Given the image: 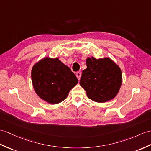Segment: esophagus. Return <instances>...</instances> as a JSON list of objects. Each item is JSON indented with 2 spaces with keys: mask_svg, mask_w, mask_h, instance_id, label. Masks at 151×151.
Here are the masks:
<instances>
[{
  "mask_svg": "<svg viewBox=\"0 0 151 151\" xmlns=\"http://www.w3.org/2000/svg\"><path fill=\"white\" fill-rule=\"evenodd\" d=\"M81 75H82V73H81V72H80V71H77L76 73V76L77 77V78L78 79V80H80V77H81Z\"/></svg>",
  "mask_w": 151,
  "mask_h": 151,
  "instance_id": "34e87169",
  "label": "esophagus"
}]
</instances>
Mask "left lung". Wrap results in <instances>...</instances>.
<instances>
[{"mask_svg":"<svg viewBox=\"0 0 151 151\" xmlns=\"http://www.w3.org/2000/svg\"><path fill=\"white\" fill-rule=\"evenodd\" d=\"M87 69L83 70L80 84L89 99L106 102L114 99L122 84V71L110 58H87Z\"/></svg>","mask_w":151,"mask_h":151,"instance_id":"1","label":"left lung"}]
</instances>
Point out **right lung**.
I'll return each mask as SVG.
<instances>
[{
  "mask_svg": "<svg viewBox=\"0 0 151 151\" xmlns=\"http://www.w3.org/2000/svg\"><path fill=\"white\" fill-rule=\"evenodd\" d=\"M31 79L36 93L47 102L56 104L67 98L78 83L71 69L58 58H44L33 66Z\"/></svg>",
  "mask_w": 151,
  "mask_h": 151,
  "instance_id": "1",
  "label": "right lung"
}]
</instances>
